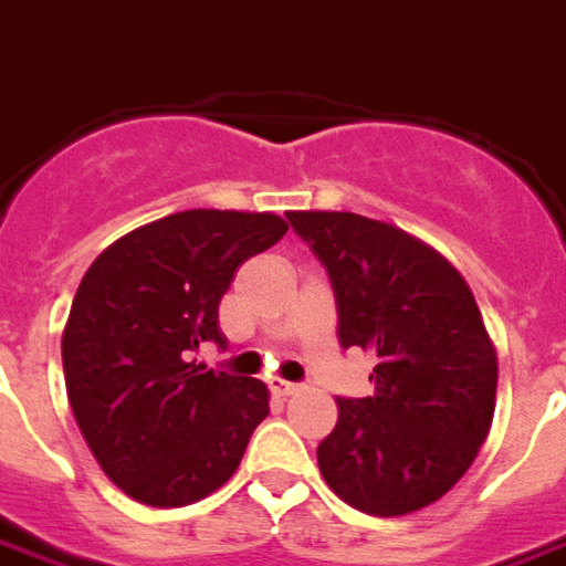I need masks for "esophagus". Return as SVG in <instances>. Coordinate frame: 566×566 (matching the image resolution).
Returning <instances> with one entry per match:
<instances>
[{
    "mask_svg": "<svg viewBox=\"0 0 566 566\" xmlns=\"http://www.w3.org/2000/svg\"><path fill=\"white\" fill-rule=\"evenodd\" d=\"M270 389L275 395H282V398H291V395H296L303 386L300 382H287V379H270Z\"/></svg>",
    "mask_w": 566,
    "mask_h": 566,
    "instance_id": "esophagus-1",
    "label": "esophagus"
}]
</instances>
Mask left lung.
Here are the masks:
<instances>
[{"instance_id": "8db88e82", "label": "left lung", "mask_w": 566, "mask_h": 566, "mask_svg": "<svg viewBox=\"0 0 566 566\" xmlns=\"http://www.w3.org/2000/svg\"><path fill=\"white\" fill-rule=\"evenodd\" d=\"M327 270L343 349L377 355L374 395L337 398L318 469L379 517L441 500L475 462L496 407V349L469 284L405 229L349 211H287Z\"/></svg>"}]
</instances>
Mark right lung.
<instances>
[{"label": "right lung", "mask_w": 566, "mask_h": 566, "mask_svg": "<svg viewBox=\"0 0 566 566\" xmlns=\"http://www.w3.org/2000/svg\"><path fill=\"white\" fill-rule=\"evenodd\" d=\"M287 232L279 214L180 211L106 248L63 327V377L82 438L132 500L189 505L223 488L270 413L260 379L189 361L223 346L220 296Z\"/></svg>", "instance_id": "right-lung-1"}]
</instances>
